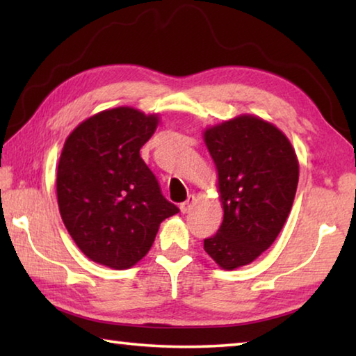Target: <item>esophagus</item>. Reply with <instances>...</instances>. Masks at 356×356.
<instances>
[{
	"label": "esophagus",
	"instance_id": "34e87169",
	"mask_svg": "<svg viewBox=\"0 0 356 356\" xmlns=\"http://www.w3.org/2000/svg\"><path fill=\"white\" fill-rule=\"evenodd\" d=\"M193 204H195V196L190 195L188 197H186V201H184L182 204H180V212L188 213L190 209L193 207Z\"/></svg>",
	"mask_w": 356,
	"mask_h": 356
}]
</instances>
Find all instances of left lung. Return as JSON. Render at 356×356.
I'll return each mask as SVG.
<instances>
[{
  "label": "left lung",
  "mask_w": 356,
  "mask_h": 356,
  "mask_svg": "<svg viewBox=\"0 0 356 356\" xmlns=\"http://www.w3.org/2000/svg\"><path fill=\"white\" fill-rule=\"evenodd\" d=\"M218 172L225 215L204 250L222 270L248 265L268 250L291 213L298 159L289 138L262 118L240 114L204 130Z\"/></svg>",
  "instance_id": "obj_1"
}]
</instances>
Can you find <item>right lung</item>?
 I'll list each match as a JSON object with an SVG mask.
<instances>
[{
  "instance_id": "obj_1",
  "label": "right lung",
  "mask_w": 356,
  "mask_h": 356,
  "mask_svg": "<svg viewBox=\"0 0 356 356\" xmlns=\"http://www.w3.org/2000/svg\"><path fill=\"white\" fill-rule=\"evenodd\" d=\"M159 120L131 106L111 108L78 124L64 143L59 213L83 254L105 267H134L149 252L160 222L179 213L140 155Z\"/></svg>"
}]
</instances>
